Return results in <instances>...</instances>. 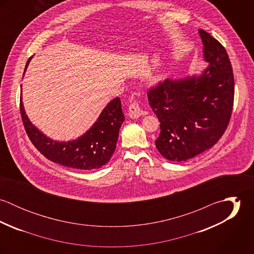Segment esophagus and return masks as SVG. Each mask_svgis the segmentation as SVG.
I'll use <instances>...</instances> for the list:
<instances>
[{"label":"esophagus","instance_id":"esophagus-1","mask_svg":"<svg viewBox=\"0 0 254 254\" xmlns=\"http://www.w3.org/2000/svg\"><path fill=\"white\" fill-rule=\"evenodd\" d=\"M130 102H131V104H130L129 109H128V115L131 118H138V117H140L143 114V111L141 109L139 103L134 99V97L130 99Z\"/></svg>","mask_w":254,"mask_h":254}]
</instances>
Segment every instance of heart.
I'll return each instance as SVG.
<instances>
[{
    "label": "heart",
    "mask_w": 254,
    "mask_h": 254,
    "mask_svg": "<svg viewBox=\"0 0 254 254\" xmlns=\"http://www.w3.org/2000/svg\"><path fill=\"white\" fill-rule=\"evenodd\" d=\"M160 80V77L159 76H155V77H153V79H152V82H158Z\"/></svg>",
    "instance_id": "obj_1"
}]
</instances>
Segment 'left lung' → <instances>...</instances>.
Segmentation results:
<instances>
[{"mask_svg":"<svg viewBox=\"0 0 254 254\" xmlns=\"http://www.w3.org/2000/svg\"><path fill=\"white\" fill-rule=\"evenodd\" d=\"M208 67L199 77L166 79L147 91L149 106L160 122L157 150L171 161H186L215 145L232 115L235 82L222 44L199 29Z\"/></svg>","mask_w":254,"mask_h":254,"instance_id":"obj_1","label":"left lung"}]
</instances>
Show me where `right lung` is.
I'll use <instances>...</instances> for the list:
<instances>
[{"mask_svg":"<svg viewBox=\"0 0 254 254\" xmlns=\"http://www.w3.org/2000/svg\"><path fill=\"white\" fill-rule=\"evenodd\" d=\"M19 106L25 131L37 149L55 163L81 170L98 169L109 162L116 147L119 129L125 120L120 99L115 98L87 133L72 142L59 143L46 137L29 121L21 97Z\"/></svg>","mask_w":254,"mask_h":254,"instance_id":"obj_1","label":"right lung"}]
</instances>
